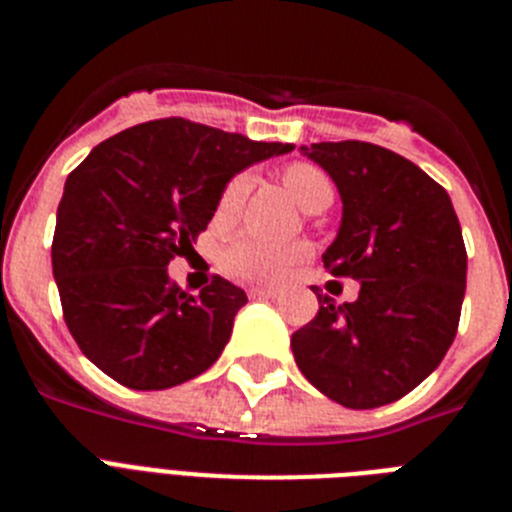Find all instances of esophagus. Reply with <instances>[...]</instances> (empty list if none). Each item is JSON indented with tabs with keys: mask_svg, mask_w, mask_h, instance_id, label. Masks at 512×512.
I'll return each instance as SVG.
<instances>
[{
	"mask_svg": "<svg viewBox=\"0 0 512 512\" xmlns=\"http://www.w3.org/2000/svg\"><path fill=\"white\" fill-rule=\"evenodd\" d=\"M279 295V289H271V287H251L248 289V297L253 300H274Z\"/></svg>",
	"mask_w": 512,
	"mask_h": 512,
	"instance_id": "1",
	"label": "esophagus"
}]
</instances>
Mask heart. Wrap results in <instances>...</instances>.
Instances as JSON below:
<instances>
[{"label": "heart", "mask_w": 512, "mask_h": 512, "mask_svg": "<svg viewBox=\"0 0 512 512\" xmlns=\"http://www.w3.org/2000/svg\"><path fill=\"white\" fill-rule=\"evenodd\" d=\"M282 182L305 210H312L315 205L333 197V184H330L328 174L307 161H292L284 166ZM248 184H251L248 174H235L225 184L220 202H217L220 215H228L241 205ZM307 256H310V246L305 241H274V238H264L256 233H241L228 246H223L220 266L230 277L241 279V282L269 284L287 279L297 266L305 264Z\"/></svg>", "instance_id": "1"}]
</instances>
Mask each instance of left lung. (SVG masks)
<instances>
[{
    "label": "left lung",
    "instance_id": "8db88e82",
    "mask_svg": "<svg viewBox=\"0 0 512 512\" xmlns=\"http://www.w3.org/2000/svg\"><path fill=\"white\" fill-rule=\"evenodd\" d=\"M302 153L328 171L343 200L325 269L361 289L336 305L312 287L320 310L292 333V354L333 402L382 408L413 392L454 343L467 289L459 217L441 184L387 148L338 140Z\"/></svg>",
    "mask_w": 512,
    "mask_h": 512
}]
</instances>
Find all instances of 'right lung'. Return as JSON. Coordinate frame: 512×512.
<instances>
[{
  "mask_svg": "<svg viewBox=\"0 0 512 512\" xmlns=\"http://www.w3.org/2000/svg\"><path fill=\"white\" fill-rule=\"evenodd\" d=\"M287 151L184 117L102 140L66 179L51 246L81 354L130 390H169L210 369L246 292L215 277L187 295L166 266L194 251L230 176Z\"/></svg>",
  "mask_w": 512,
  "mask_h": 512,
  "instance_id": "right-lung-1",
  "label": "right lung"
}]
</instances>
